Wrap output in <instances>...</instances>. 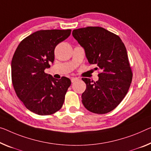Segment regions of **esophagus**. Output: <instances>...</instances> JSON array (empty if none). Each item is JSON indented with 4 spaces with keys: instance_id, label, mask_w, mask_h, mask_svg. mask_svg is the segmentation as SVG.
Returning a JSON list of instances; mask_svg holds the SVG:
<instances>
[{
    "instance_id": "obj_1",
    "label": "esophagus",
    "mask_w": 151,
    "mask_h": 151,
    "mask_svg": "<svg viewBox=\"0 0 151 151\" xmlns=\"http://www.w3.org/2000/svg\"><path fill=\"white\" fill-rule=\"evenodd\" d=\"M78 80V78H71V82L72 83H73L74 82H76V80Z\"/></svg>"
}]
</instances>
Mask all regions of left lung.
Here are the masks:
<instances>
[{"instance_id":"obj_1","label":"left lung","mask_w":151,"mask_h":151,"mask_svg":"<svg viewBox=\"0 0 151 151\" xmlns=\"http://www.w3.org/2000/svg\"><path fill=\"white\" fill-rule=\"evenodd\" d=\"M72 35L84 49L89 63L101 71L96 82L82 78L86 84L83 105L94 113L110 112L122 101L132 82L126 46L119 36L101 27L73 29Z\"/></svg>"}]
</instances>
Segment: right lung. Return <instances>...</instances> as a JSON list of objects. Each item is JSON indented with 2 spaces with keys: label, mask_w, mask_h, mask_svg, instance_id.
Masks as SVG:
<instances>
[{
  "label": "right lung",
  "mask_w": 151,
  "mask_h": 151,
  "mask_svg": "<svg viewBox=\"0 0 151 151\" xmlns=\"http://www.w3.org/2000/svg\"><path fill=\"white\" fill-rule=\"evenodd\" d=\"M71 29L40 30L24 39L11 61V78L15 91L27 109L40 115L59 111L71 80H57L45 73L55 59V48L68 38Z\"/></svg>",
  "instance_id": "1"
}]
</instances>
